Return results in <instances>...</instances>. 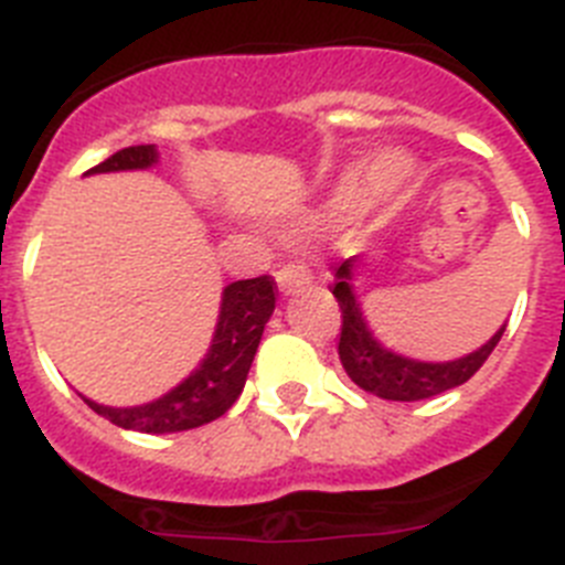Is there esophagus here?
<instances>
[{"label":"esophagus","instance_id":"1","mask_svg":"<svg viewBox=\"0 0 565 565\" xmlns=\"http://www.w3.org/2000/svg\"><path fill=\"white\" fill-rule=\"evenodd\" d=\"M276 281H278V292H281V296H292V292H298V289L310 284V269L298 262L284 264V267L276 273Z\"/></svg>","mask_w":565,"mask_h":565}]
</instances>
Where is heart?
<instances>
[{
    "label": "heart",
    "mask_w": 565,
    "mask_h": 565,
    "mask_svg": "<svg viewBox=\"0 0 565 565\" xmlns=\"http://www.w3.org/2000/svg\"><path fill=\"white\" fill-rule=\"evenodd\" d=\"M409 179V167L404 161L381 156L372 164H355L338 179L332 188L330 199L323 204V218H343V215H355L372 204L381 193L398 190Z\"/></svg>",
    "instance_id": "heart-1"
}]
</instances>
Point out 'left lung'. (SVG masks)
Instances as JSON below:
<instances>
[{"mask_svg":"<svg viewBox=\"0 0 565 565\" xmlns=\"http://www.w3.org/2000/svg\"><path fill=\"white\" fill-rule=\"evenodd\" d=\"M355 269L358 255H352L341 267H335V281H332V296L338 298L343 318L338 355H341L347 375L361 390L377 395V398L424 401L466 384L492 355L500 335L507 332V323H503L483 347L463 358H455V361H418V358L392 352L390 347L377 341L372 327L366 323L364 307H361V298L355 292Z\"/></svg>","mask_w":565,"mask_h":565,"instance_id":"obj_1","label":"left lung"}]
</instances>
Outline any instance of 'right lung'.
I'll list each match as a JSON object with an SVG mask.
<instances>
[{
  "label": "right lung",
  "instance_id": "right-lung-1",
  "mask_svg": "<svg viewBox=\"0 0 565 565\" xmlns=\"http://www.w3.org/2000/svg\"><path fill=\"white\" fill-rule=\"evenodd\" d=\"M159 164L156 145L125 147L113 153L90 173H121V170H147ZM276 310V287L273 278L258 276L247 281H233L224 287L218 321H215L213 341L207 355L190 372L179 386L164 392L161 398L139 406H105L85 398L96 415L107 418L121 429L147 431V435H167V431H188L222 418L224 412L242 395L247 372L253 366L255 350L262 343L264 327Z\"/></svg>",
  "mask_w": 565,
  "mask_h": 565
}]
</instances>
